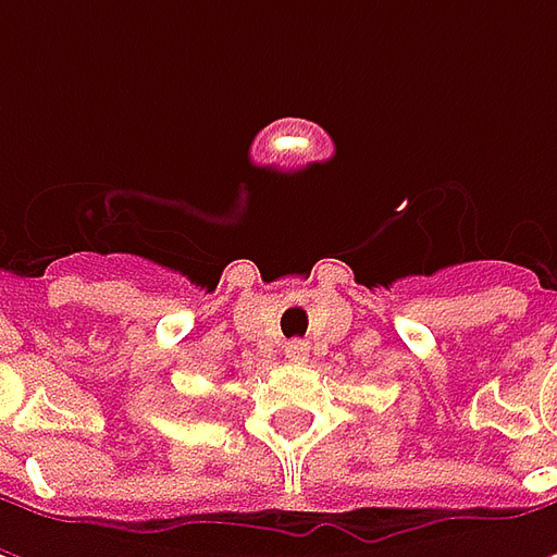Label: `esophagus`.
Here are the masks:
<instances>
[{"instance_id":"obj_1","label":"esophagus","mask_w":557,"mask_h":557,"mask_svg":"<svg viewBox=\"0 0 557 557\" xmlns=\"http://www.w3.org/2000/svg\"><path fill=\"white\" fill-rule=\"evenodd\" d=\"M286 358L295 363H304L310 358V343L307 339H289L286 343Z\"/></svg>"}]
</instances>
